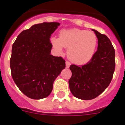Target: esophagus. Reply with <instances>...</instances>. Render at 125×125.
Segmentation results:
<instances>
[{"label":"esophagus","instance_id":"34e87169","mask_svg":"<svg viewBox=\"0 0 125 125\" xmlns=\"http://www.w3.org/2000/svg\"><path fill=\"white\" fill-rule=\"evenodd\" d=\"M70 65H71V64H70V62H68V61H66V68H69V67H70Z\"/></svg>","mask_w":125,"mask_h":125}]
</instances>
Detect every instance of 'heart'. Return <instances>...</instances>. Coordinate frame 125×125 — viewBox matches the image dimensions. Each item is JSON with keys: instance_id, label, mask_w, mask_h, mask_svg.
<instances>
[{"instance_id": "1", "label": "heart", "mask_w": 125, "mask_h": 125, "mask_svg": "<svg viewBox=\"0 0 125 125\" xmlns=\"http://www.w3.org/2000/svg\"><path fill=\"white\" fill-rule=\"evenodd\" d=\"M51 42L59 52L62 51L64 47L68 48V58L77 64L88 62L94 56L97 44L94 33L78 28L62 30L59 38H51Z\"/></svg>"}]
</instances>
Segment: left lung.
<instances>
[{
    "label": "left lung",
    "mask_w": 125,
    "mask_h": 125,
    "mask_svg": "<svg viewBox=\"0 0 125 125\" xmlns=\"http://www.w3.org/2000/svg\"><path fill=\"white\" fill-rule=\"evenodd\" d=\"M92 30L98 39L97 51L85 65L70 66L69 89L74 97L83 100L96 98L108 87L115 67V52L110 40L98 31Z\"/></svg>",
    "instance_id": "left-lung-1"
}]
</instances>
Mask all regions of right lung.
Here are the masks:
<instances>
[{"mask_svg": "<svg viewBox=\"0 0 125 125\" xmlns=\"http://www.w3.org/2000/svg\"><path fill=\"white\" fill-rule=\"evenodd\" d=\"M58 22L34 25L21 31L13 44L10 58L12 78L20 91L39 100L50 95L53 83L66 67L61 57L51 54V34Z\"/></svg>", "mask_w": 125, "mask_h": 125, "instance_id": "add662e5", "label": "right lung"}]
</instances>
